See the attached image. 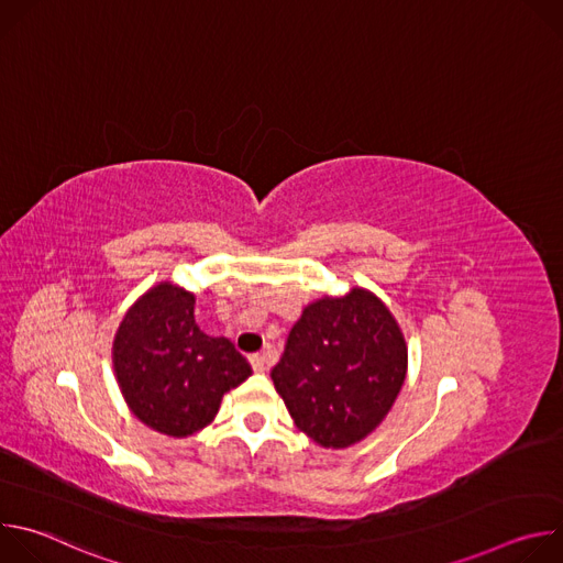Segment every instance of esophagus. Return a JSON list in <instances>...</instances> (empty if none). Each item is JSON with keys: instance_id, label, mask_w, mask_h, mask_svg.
<instances>
[{"instance_id": "esophagus-1", "label": "esophagus", "mask_w": 563, "mask_h": 563, "mask_svg": "<svg viewBox=\"0 0 563 563\" xmlns=\"http://www.w3.org/2000/svg\"><path fill=\"white\" fill-rule=\"evenodd\" d=\"M250 361H252L254 372H265V354H263V352L252 354V356H250Z\"/></svg>"}]
</instances>
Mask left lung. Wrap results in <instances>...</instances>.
<instances>
[{"label":"left lung","mask_w":563,"mask_h":563,"mask_svg":"<svg viewBox=\"0 0 563 563\" xmlns=\"http://www.w3.org/2000/svg\"><path fill=\"white\" fill-rule=\"evenodd\" d=\"M406 369L394 316L356 287L305 307L272 378L298 430L323 448H347L385 419Z\"/></svg>","instance_id":"left-lung-1"}]
</instances>
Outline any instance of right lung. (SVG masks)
<instances>
[{
  "label": "right lung",
  "mask_w": 563,
  "mask_h": 563,
  "mask_svg": "<svg viewBox=\"0 0 563 563\" xmlns=\"http://www.w3.org/2000/svg\"><path fill=\"white\" fill-rule=\"evenodd\" d=\"M194 294L163 283L124 316L113 367L131 412L148 428L189 437L218 412L220 398L252 376L229 339L200 332Z\"/></svg>",
  "instance_id": "right-lung-1"
}]
</instances>
